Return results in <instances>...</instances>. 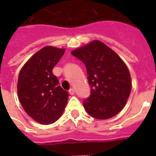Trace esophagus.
<instances>
[{"mask_svg": "<svg viewBox=\"0 0 156 156\" xmlns=\"http://www.w3.org/2000/svg\"><path fill=\"white\" fill-rule=\"evenodd\" d=\"M69 92L71 95H73V94H75V90H74L73 88H71V89L69 90Z\"/></svg>", "mask_w": 156, "mask_h": 156, "instance_id": "34e87169", "label": "esophagus"}]
</instances>
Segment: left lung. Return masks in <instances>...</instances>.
<instances>
[{"label":"left lung","mask_w":156,"mask_h":156,"mask_svg":"<svg viewBox=\"0 0 156 156\" xmlns=\"http://www.w3.org/2000/svg\"><path fill=\"white\" fill-rule=\"evenodd\" d=\"M87 69L90 95L83 102L87 112L108 119L123 109L131 90L128 69L119 55L100 41L73 50Z\"/></svg>","instance_id":"1"}]
</instances>
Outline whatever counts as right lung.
I'll use <instances>...</instances> for the list:
<instances>
[{
	"mask_svg": "<svg viewBox=\"0 0 156 156\" xmlns=\"http://www.w3.org/2000/svg\"><path fill=\"white\" fill-rule=\"evenodd\" d=\"M64 53V49L44 47L30 58L19 75L20 103L30 117L42 125L56 122L67 104L69 93L52 72Z\"/></svg>",
	"mask_w": 156,
	"mask_h": 156,
	"instance_id": "right-lung-1",
	"label": "right lung"
}]
</instances>
